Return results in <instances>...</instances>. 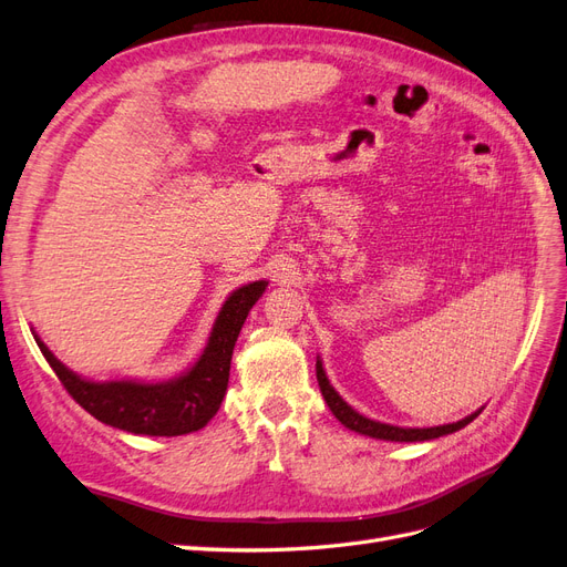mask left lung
Instances as JSON below:
<instances>
[{"mask_svg": "<svg viewBox=\"0 0 567 567\" xmlns=\"http://www.w3.org/2000/svg\"><path fill=\"white\" fill-rule=\"evenodd\" d=\"M316 378H318V384H320L322 399H326V403H328L332 415L339 420V423H342L349 430H353V432H359V434L373 436V440H384V442H427V440H436V436H444V434H451V432L465 427L467 423H473V420L482 413V409H480V411L471 413L467 417L458 420V423H449V425H440V427H396V425L378 423V420H370V417L361 415L359 411H353L349 403L334 392V386L330 384L326 370H322V361L320 359L316 361Z\"/></svg>", "mask_w": 567, "mask_h": 567, "instance_id": "8db88e82", "label": "left lung"}]
</instances>
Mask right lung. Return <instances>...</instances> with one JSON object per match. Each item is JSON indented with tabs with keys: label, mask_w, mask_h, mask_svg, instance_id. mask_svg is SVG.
<instances>
[{
	"label": "right lung",
	"mask_w": 567,
	"mask_h": 567,
	"mask_svg": "<svg viewBox=\"0 0 567 567\" xmlns=\"http://www.w3.org/2000/svg\"><path fill=\"white\" fill-rule=\"evenodd\" d=\"M266 287V280H258L235 289L223 303L199 361L181 378L166 382H92L63 365L47 344L40 342L38 334L35 342L66 392L96 420L133 434L181 436L202 430L218 413L225 390H228L233 349L239 330Z\"/></svg>",
	"instance_id": "1"
}]
</instances>
